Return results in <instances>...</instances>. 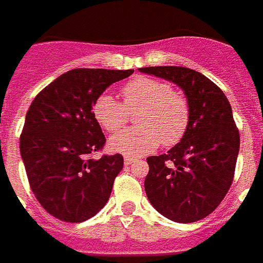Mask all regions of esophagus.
Instances as JSON below:
<instances>
[{"label": "esophagus", "mask_w": 263, "mask_h": 263, "mask_svg": "<svg viewBox=\"0 0 263 263\" xmlns=\"http://www.w3.org/2000/svg\"><path fill=\"white\" fill-rule=\"evenodd\" d=\"M135 160H136L135 157H124V164H126V165L132 164V163H133Z\"/></svg>", "instance_id": "esophagus-1"}]
</instances>
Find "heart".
<instances>
[{
	"label": "heart",
	"mask_w": 263,
	"mask_h": 263,
	"mask_svg": "<svg viewBox=\"0 0 263 263\" xmlns=\"http://www.w3.org/2000/svg\"><path fill=\"white\" fill-rule=\"evenodd\" d=\"M123 103L109 95H100L93 103V116L102 127L120 132L135 115L137 127L113 136L109 143L113 152L139 156L153 152L161 143L176 146L190 126L191 109L187 98L171 90L168 83L147 76H137L122 87Z\"/></svg>",
	"instance_id": "heart-1"
}]
</instances>
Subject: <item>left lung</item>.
I'll use <instances>...</instances> for the list:
<instances>
[{
  "label": "left lung",
  "instance_id": "1",
  "mask_svg": "<svg viewBox=\"0 0 263 263\" xmlns=\"http://www.w3.org/2000/svg\"><path fill=\"white\" fill-rule=\"evenodd\" d=\"M140 72L177 83L191 109L182 140L167 154L147 157L148 201L171 221H200L219 205L234 181L241 141L230 102L214 82L193 69L150 66Z\"/></svg>",
  "mask_w": 263,
  "mask_h": 263
}]
</instances>
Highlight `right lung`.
<instances>
[{"label": "right lung", "instance_id": "add662e5", "mask_svg": "<svg viewBox=\"0 0 263 263\" xmlns=\"http://www.w3.org/2000/svg\"><path fill=\"white\" fill-rule=\"evenodd\" d=\"M110 69H72L35 96L25 117L20 150L29 187L52 217L82 222L109 200L123 168L122 154H103L106 137L93 103L106 87L133 73Z\"/></svg>", "mask_w": 263, "mask_h": 263}]
</instances>
